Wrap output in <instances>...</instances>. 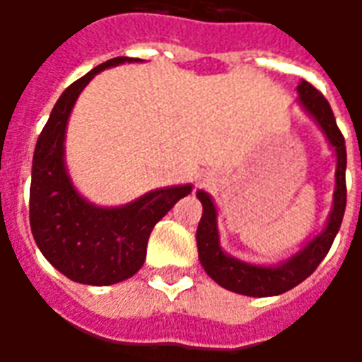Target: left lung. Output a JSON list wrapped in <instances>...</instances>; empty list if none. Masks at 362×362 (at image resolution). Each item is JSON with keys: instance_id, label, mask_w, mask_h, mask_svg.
I'll list each match as a JSON object with an SVG mask.
<instances>
[{"instance_id": "obj_1", "label": "left lung", "mask_w": 362, "mask_h": 362, "mask_svg": "<svg viewBox=\"0 0 362 362\" xmlns=\"http://www.w3.org/2000/svg\"><path fill=\"white\" fill-rule=\"evenodd\" d=\"M298 100L303 103L304 110L316 119L324 129L327 139L332 143L337 155V170H335V194L334 209L327 219L326 228L312 240L306 248L288 259L281 267H259L243 264L230 258L219 246V233H217V211L211 197L205 192H197V199L204 205V215L197 225L196 240L199 262L215 283L228 288L233 293L246 296H275L287 293L298 283H303L308 275L316 272L320 262L334 244L337 230L341 227L345 204H347V186H345V166H347V151H345V137L335 124L334 112L329 108L326 96L322 95L314 85L303 81L298 87Z\"/></svg>"}]
</instances>
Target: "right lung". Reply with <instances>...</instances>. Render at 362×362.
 Here are the masks:
<instances>
[{"instance_id":"1","label":"right lung","mask_w":362,"mask_h":362,"mask_svg":"<svg viewBox=\"0 0 362 362\" xmlns=\"http://www.w3.org/2000/svg\"><path fill=\"white\" fill-rule=\"evenodd\" d=\"M134 58H112L67 87L36 141L30 180V230L44 258L75 283L104 287L139 272L153 227L192 186L155 189L134 204L114 209L85 202L64 166L69 112L85 85L104 67Z\"/></svg>"}]
</instances>
